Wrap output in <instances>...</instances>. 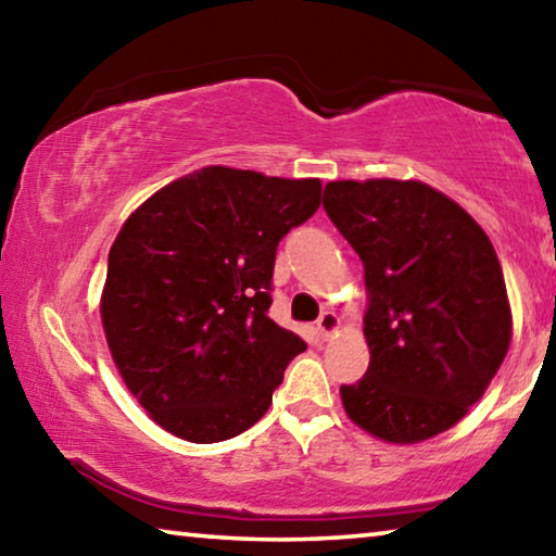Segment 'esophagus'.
Segmentation results:
<instances>
[{"mask_svg":"<svg viewBox=\"0 0 556 556\" xmlns=\"http://www.w3.org/2000/svg\"><path fill=\"white\" fill-rule=\"evenodd\" d=\"M316 328H318V336L326 341V338H331L338 331V316L333 312H324L321 316H318Z\"/></svg>","mask_w":556,"mask_h":556,"instance_id":"34e87169","label":"esophagus"}]
</instances>
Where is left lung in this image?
<instances>
[{"instance_id":"8db88e82","label":"left lung","mask_w":556,"mask_h":556,"mask_svg":"<svg viewBox=\"0 0 556 556\" xmlns=\"http://www.w3.org/2000/svg\"><path fill=\"white\" fill-rule=\"evenodd\" d=\"M324 208L365 267L370 365L341 384L357 427L417 444L466 417L510 348L513 316L491 240L421 181H331Z\"/></svg>"}]
</instances>
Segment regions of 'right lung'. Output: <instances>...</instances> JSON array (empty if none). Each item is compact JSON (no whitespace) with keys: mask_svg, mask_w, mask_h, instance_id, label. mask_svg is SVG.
<instances>
[{"mask_svg":"<svg viewBox=\"0 0 556 556\" xmlns=\"http://www.w3.org/2000/svg\"><path fill=\"white\" fill-rule=\"evenodd\" d=\"M321 205L318 178L205 166L122 225L102 328L122 380L159 427L193 444L242 434L306 351L269 318L277 244Z\"/></svg>","mask_w":556,"mask_h":556,"instance_id":"right-lung-1","label":"right lung"}]
</instances>
